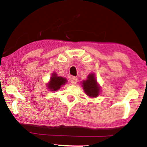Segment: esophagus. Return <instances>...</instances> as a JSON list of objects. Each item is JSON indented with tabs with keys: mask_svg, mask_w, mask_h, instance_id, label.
Listing matches in <instances>:
<instances>
[{
	"mask_svg": "<svg viewBox=\"0 0 147 147\" xmlns=\"http://www.w3.org/2000/svg\"><path fill=\"white\" fill-rule=\"evenodd\" d=\"M77 82H78V78H77L76 77H72V78H71V82L73 85H76V84L77 83Z\"/></svg>",
	"mask_w": 147,
	"mask_h": 147,
	"instance_id": "esophagus-1",
	"label": "esophagus"
}]
</instances>
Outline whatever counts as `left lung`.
Returning <instances> with one entry per match:
<instances>
[{
    "instance_id": "8db88e82",
    "label": "left lung",
    "mask_w": 147,
    "mask_h": 147,
    "mask_svg": "<svg viewBox=\"0 0 147 147\" xmlns=\"http://www.w3.org/2000/svg\"><path fill=\"white\" fill-rule=\"evenodd\" d=\"M82 87L87 95L90 97H96L99 94L100 87L93 74H90L87 76V80L82 82Z\"/></svg>"
}]
</instances>
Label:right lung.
Masks as SVG:
<instances>
[{
    "mask_svg": "<svg viewBox=\"0 0 147 147\" xmlns=\"http://www.w3.org/2000/svg\"><path fill=\"white\" fill-rule=\"evenodd\" d=\"M66 82H67L66 78L57 76V74L53 73L52 74V76L51 77V80L48 85V88L51 91H56L59 90L62 85H65Z\"/></svg>",
    "mask_w": 147,
    "mask_h": 147,
    "instance_id": "right-lung-1",
    "label": "right lung"
}]
</instances>
